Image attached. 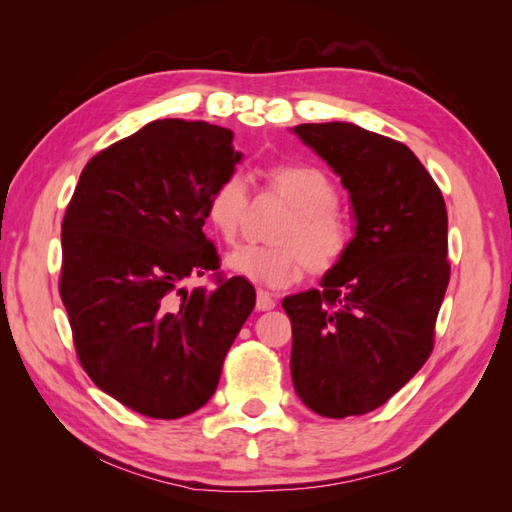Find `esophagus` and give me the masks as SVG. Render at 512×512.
I'll return each mask as SVG.
<instances>
[{
	"label": "esophagus",
	"instance_id": "34e87169",
	"mask_svg": "<svg viewBox=\"0 0 512 512\" xmlns=\"http://www.w3.org/2000/svg\"><path fill=\"white\" fill-rule=\"evenodd\" d=\"M273 308H275L273 295H270L268 290H257V310L266 312V310H273Z\"/></svg>",
	"mask_w": 512,
	"mask_h": 512
}]
</instances>
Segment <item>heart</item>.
Wrapping results in <instances>:
<instances>
[{"instance_id": "heart-1", "label": "heart", "mask_w": 512, "mask_h": 512, "mask_svg": "<svg viewBox=\"0 0 512 512\" xmlns=\"http://www.w3.org/2000/svg\"><path fill=\"white\" fill-rule=\"evenodd\" d=\"M266 189L284 200L292 215L273 235L275 246L244 244L226 255L231 275L266 288L292 284L303 266L310 275H325L341 262L350 228L339 213V189L328 173L310 165H273L264 171ZM248 209L246 182L231 173L206 198V220L224 239L237 235Z\"/></svg>"}]
</instances>
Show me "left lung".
I'll list each match as a JSON object with an SVG mask.
<instances>
[{
    "instance_id": "left-lung-1",
    "label": "left lung",
    "mask_w": 512,
    "mask_h": 512,
    "mask_svg": "<svg viewBox=\"0 0 512 512\" xmlns=\"http://www.w3.org/2000/svg\"><path fill=\"white\" fill-rule=\"evenodd\" d=\"M350 193L356 233L321 288L290 295V374L325 418L374 411L427 363L449 286L447 206L407 147L354 123L292 127Z\"/></svg>"
}]
</instances>
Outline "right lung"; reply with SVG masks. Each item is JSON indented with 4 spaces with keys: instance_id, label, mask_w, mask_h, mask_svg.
I'll return each instance as SVG.
<instances>
[{
    "instance_id": "right-lung-1",
    "label": "right lung",
    "mask_w": 512,
    "mask_h": 512,
    "mask_svg": "<svg viewBox=\"0 0 512 512\" xmlns=\"http://www.w3.org/2000/svg\"><path fill=\"white\" fill-rule=\"evenodd\" d=\"M239 160L231 129L154 121L85 165L65 211L59 292L76 354L96 387L143 416L204 407L255 308L246 279L182 286L217 268L206 198Z\"/></svg>"
}]
</instances>
